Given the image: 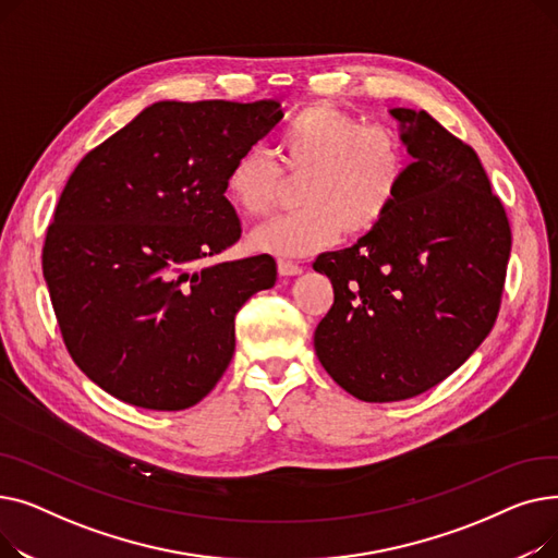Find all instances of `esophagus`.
Returning a JSON list of instances; mask_svg holds the SVG:
<instances>
[{
  "mask_svg": "<svg viewBox=\"0 0 558 558\" xmlns=\"http://www.w3.org/2000/svg\"><path fill=\"white\" fill-rule=\"evenodd\" d=\"M303 271V267L301 264H296V262H291V259H278V274L280 276H299Z\"/></svg>",
  "mask_w": 558,
  "mask_h": 558,
  "instance_id": "obj_1",
  "label": "esophagus"
}]
</instances>
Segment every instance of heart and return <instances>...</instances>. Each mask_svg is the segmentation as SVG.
Returning <instances> with one entry per match:
<instances>
[{
    "label": "heart",
    "instance_id": "obj_1",
    "mask_svg": "<svg viewBox=\"0 0 558 558\" xmlns=\"http://www.w3.org/2000/svg\"><path fill=\"white\" fill-rule=\"evenodd\" d=\"M276 160L246 149L226 173V196L248 219L267 217L287 181L296 183L299 213L276 217L251 234V246L274 255H310L345 232H371L396 205L409 158L398 133L330 101L296 110L276 137Z\"/></svg>",
    "mask_w": 558,
    "mask_h": 558
}]
</instances>
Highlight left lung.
<instances>
[{
    "instance_id": "1",
    "label": "left lung",
    "mask_w": 558,
    "mask_h": 558,
    "mask_svg": "<svg viewBox=\"0 0 558 558\" xmlns=\"http://www.w3.org/2000/svg\"><path fill=\"white\" fill-rule=\"evenodd\" d=\"M391 114L414 158L396 205L355 246L314 262L335 289L316 357L364 402L414 398L475 353L500 312L511 253L505 205L473 146L425 110Z\"/></svg>"
}]
</instances>
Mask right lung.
<instances>
[{
  "mask_svg": "<svg viewBox=\"0 0 558 558\" xmlns=\"http://www.w3.org/2000/svg\"><path fill=\"white\" fill-rule=\"evenodd\" d=\"M278 101H158L87 154L58 198L43 274L74 364L110 396L179 412L234 353V314L276 284V259L208 264L240 240L232 160L267 137Z\"/></svg>",
  "mask_w": 558,
  "mask_h": 558,
  "instance_id": "right-lung-1",
  "label": "right lung"
}]
</instances>
